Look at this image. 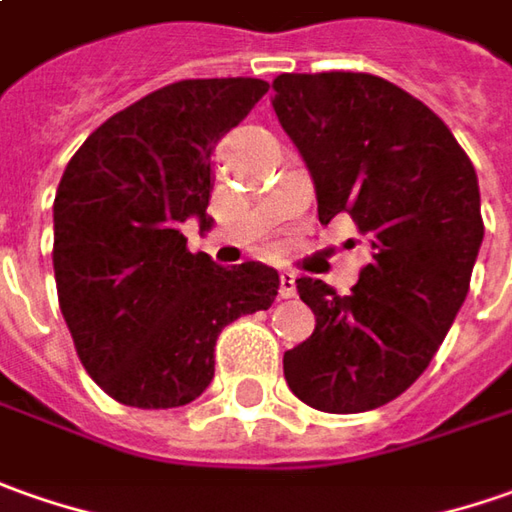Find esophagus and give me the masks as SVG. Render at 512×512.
<instances>
[{
	"instance_id": "obj_1",
	"label": "esophagus",
	"mask_w": 512,
	"mask_h": 512,
	"mask_svg": "<svg viewBox=\"0 0 512 512\" xmlns=\"http://www.w3.org/2000/svg\"><path fill=\"white\" fill-rule=\"evenodd\" d=\"M297 294V283H294V272H280V297H294Z\"/></svg>"
}]
</instances>
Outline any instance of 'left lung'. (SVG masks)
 <instances>
[{
  "instance_id": "1",
  "label": "left lung",
  "mask_w": 512,
  "mask_h": 512,
  "mask_svg": "<svg viewBox=\"0 0 512 512\" xmlns=\"http://www.w3.org/2000/svg\"><path fill=\"white\" fill-rule=\"evenodd\" d=\"M272 87L320 223L345 212L371 243L351 294L297 280L317 326L283 374L317 411H374L431 365L465 303L485 238L476 169L431 107L379 76L283 73Z\"/></svg>"
}]
</instances>
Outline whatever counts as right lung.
Returning <instances> with one entry per match:
<instances>
[{
	"instance_id": "obj_1",
	"label": "right lung",
	"mask_w": 512,
	"mask_h": 512,
	"mask_svg": "<svg viewBox=\"0 0 512 512\" xmlns=\"http://www.w3.org/2000/svg\"><path fill=\"white\" fill-rule=\"evenodd\" d=\"M269 84L186 79L107 118L64 169L53 201V269L81 365L130 408H181L215 377L218 334L269 309L272 266L223 269L186 249L206 215L212 152Z\"/></svg>"
}]
</instances>
